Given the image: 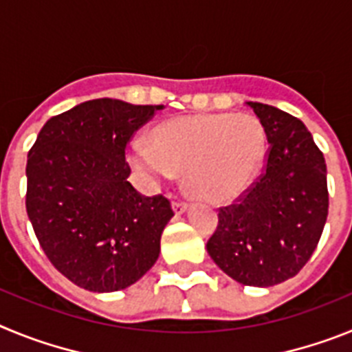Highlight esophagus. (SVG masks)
Listing matches in <instances>:
<instances>
[{
	"instance_id": "obj_1",
	"label": "esophagus",
	"mask_w": 352,
	"mask_h": 352,
	"mask_svg": "<svg viewBox=\"0 0 352 352\" xmlns=\"http://www.w3.org/2000/svg\"><path fill=\"white\" fill-rule=\"evenodd\" d=\"M186 206H188V204H186L185 201H174L173 203V210L176 214H182L183 211L186 210Z\"/></svg>"
}]
</instances>
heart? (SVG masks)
<instances>
[{
  "label": "heart",
  "instance_id": "obj_1",
  "mask_svg": "<svg viewBox=\"0 0 352 352\" xmlns=\"http://www.w3.org/2000/svg\"><path fill=\"white\" fill-rule=\"evenodd\" d=\"M266 155L261 121L248 114H203L162 121L130 144L132 166L160 183L185 170V183L199 197L229 201L256 178Z\"/></svg>",
  "mask_w": 352,
  "mask_h": 352
}]
</instances>
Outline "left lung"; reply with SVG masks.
Returning a JSON list of instances; mask_svg holds the SVG:
<instances>
[{"instance_id": "1", "label": "left lung", "mask_w": 352, "mask_h": 352, "mask_svg": "<svg viewBox=\"0 0 352 352\" xmlns=\"http://www.w3.org/2000/svg\"><path fill=\"white\" fill-rule=\"evenodd\" d=\"M268 139L264 170L229 206L208 239L211 259L243 285L270 287L300 273L328 217L322 151L298 118L247 102Z\"/></svg>"}]
</instances>
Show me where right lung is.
Here are the masks:
<instances>
[{
    "label": "right lung",
    "mask_w": 352,
    "mask_h": 352,
    "mask_svg": "<svg viewBox=\"0 0 352 352\" xmlns=\"http://www.w3.org/2000/svg\"><path fill=\"white\" fill-rule=\"evenodd\" d=\"M162 105L114 98L52 116L28 153L26 211L42 250L61 275L93 292L138 282L160 254L174 214L162 194L129 182L126 144Z\"/></svg>",
    "instance_id": "1"
}]
</instances>
